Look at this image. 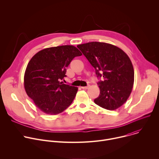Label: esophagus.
Wrapping results in <instances>:
<instances>
[{"label": "esophagus", "instance_id": "34e87169", "mask_svg": "<svg viewBox=\"0 0 159 159\" xmlns=\"http://www.w3.org/2000/svg\"><path fill=\"white\" fill-rule=\"evenodd\" d=\"M89 87H90V85H88L87 86H85V87H81V88L83 89H88Z\"/></svg>", "mask_w": 159, "mask_h": 159}]
</instances>
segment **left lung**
Masks as SVG:
<instances>
[{"mask_svg": "<svg viewBox=\"0 0 159 159\" xmlns=\"http://www.w3.org/2000/svg\"><path fill=\"white\" fill-rule=\"evenodd\" d=\"M94 68L98 77L100 94L94 102L107 110H115L126 102L134 84L132 63L120 48L109 43L89 42L77 45Z\"/></svg>", "mask_w": 159, "mask_h": 159, "instance_id": "obj_1", "label": "left lung"}]
</instances>
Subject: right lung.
<instances>
[{"label": "right lung", "instance_id": "obj_1", "mask_svg": "<svg viewBox=\"0 0 159 159\" xmlns=\"http://www.w3.org/2000/svg\"><path fill=\"white\" fill-rule=\"evenodd\" d=\"M82 53L72 45L50 47L36 53L29 61L24 77L27 95L41 111L55 115L73 102L78 88L63 84L66 67Z\"/></svg>", "mask_w": 159, "mask_h": 159}]
</instances>
